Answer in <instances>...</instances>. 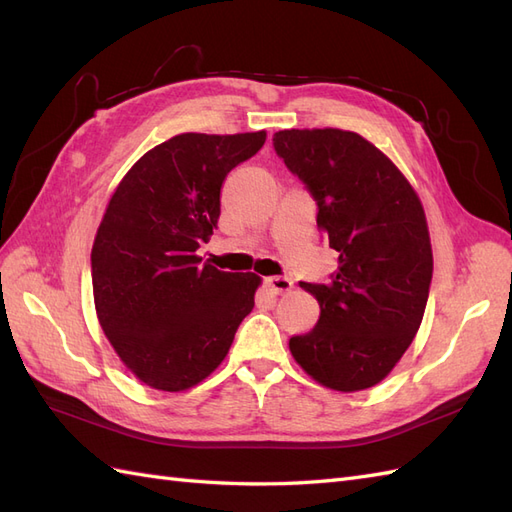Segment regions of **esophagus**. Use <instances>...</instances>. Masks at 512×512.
Returning <instances> with one entry per match:
<instances>
[{
  "instance_id": "obj_1",
  "label": "esophagus",
  "mask_w": 512,
  "mask_h": 512,
  "mask_svg": "<svg viewBox=\"0 0 512 512\" xmlns=\"http://www.w3.org/2000/svg\"><path fill=\"white\" fill-rule=\"evenodd\" d=\"M265 286L271 292L280 294V292H286L292 288V280H288V277H282V275H273V277H265Z\"/></svg>"
}]
</instances>
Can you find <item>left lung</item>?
Masks as SVG:
<instances>
[{
    "instance_id": "obj_1",
    "label": "left lung",
    "mask_w": 512,
    "mask_h": 512,
    "mask_svg": "<svg viewBox=\"0 0 512 512\" xmlns=\"http://www.w3.org/2000/svg\"><path fill=\"white\" fill-rule=\"evenodd\" d=\"M273 147L316 200L318 228L339 254L329 282H299L320 318L290 337V352L322 386L369 389L404 356L425 314L433 256L423 205L399 168L356 132L282 130Z\"/></svg>"
}]
</instances>
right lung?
<instances>
[{
  "label": "right lung",
  "mask_w": 512,
  "mask_h": 512,
  "mask_svg": "<svg viewBox=\"0 0 512 512\" xmlns=\"http://www.w3.org/2000/svg\"><path fill=\"white\" fill-rule=\"evenodd\" d=\"M267 132L179 134L121 179L91 250L98 320L132 374L177 393L205 380L252 312L260 277L200 265L226 175Z\"/></svg>",
  "instance_id": "add662e5"
}]
</instances>
